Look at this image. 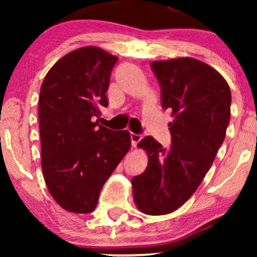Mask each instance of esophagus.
<instances>
[{"instance_id": "esophagus-1", "label": "esophagus", "mask_w": 257, "mask_h": 257, "mask_svg": "<svg viewBox=\"0 0 257 257\" xmlns=\"http://www.w3.org/2000/svg\"><path fill=\"white\" fill-rule=\"evenodd\" d=\"M130 136H131V143H132L133 147H136L137 145H138V143L143 139L142 135H137V133H133V132H131V135Z\"/></svg>"}]
</instances>
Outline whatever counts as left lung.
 <instances>
[{"label": "left lung", "instance_id": "8db88e82", "mask_svg": "<svg viewBox=\"0 0 257 257\" xmlns=\"http://www.w3.org/2000/svg\"><path fill=\"white\" fill-rule=\"evenodd\" d=\"M170 108L172 145L153 137L138 144L149 154L144 173L132 179L133 199L143 213L164 215L181 207L196 191L222 145L230 119L229 85L215 69L195 58L152 62Z\"/></svg>", "mask_w": 257, "mask_h": 257}]
</instances>
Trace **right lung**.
<instances>
[{
  "label": "right lung",
  "mask_w": 257,
  "mask_h": 257,
  "mask_svg": "<svg viewBox=\"0 0 257 257\" xmlns=\"http://www.w3.org/2000/svg\"><path fill=\"white\" fill-rule=\"evenodd\" d=\"M118 58L98 47L62 57L45 76L38 100L42 171L55 201L85 214L131 147L127 130L112 131L93 121L107 106L106 91Z\"/></svg>",
  "instance_id": "add662e5"
}]
</instances>
